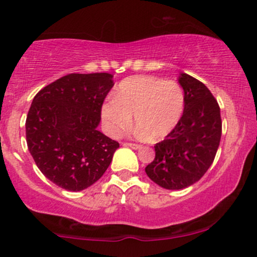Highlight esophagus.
<instances>
[{"label":"esophagus","instance_id":"34e87169","mask_svg":"<svg viewBox=\"0 0 257 257\" xmlns=\"http://www.w3.org/2000/svg\"><path fill=\"white\" fill-rule=\"evenodd\" d=\"M124 145H126V147L132 148V149H134V150H138V149H140V148H142V145L134 144V143H125Z\"/></svg>","mask_w":257,"mask_h":257}]
</instances>
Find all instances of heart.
<instances>
[{
  "label": "heart",
  "mask_w": 257,
  "mask_h": 257,
  "mask_svg": "<svg viewBox=\"0 0 257 257\" xmlns=\"http://www.w3.org/2000/svg\"><path fill=\"white\" fill-rule=\"evenodd\" d=\"M185 94L180 83L156 76H132L115 87L113 99L102 106L107 131L118 137L132 124L138 134L149 140H161L176 128L183 113Z\"/></svg>",
  "instance_id": "heart-1"
}]
</instances>
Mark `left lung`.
<instances>
[{
	"instance_id": "8db88e82",
	"label": "left lung",
	"mask_w": 257,
	"mask_h": 257,
	"mask_svg": "<svg viewBox=\"0 0 257 257\" xmlns=\"http://www.w3.org/2000/svg\"><path fill=\"white\" fill-rule=\"evenodd\" d=\"M178 82L185 92L176 128L155 144V159L145 167L150 180L166 190H182L201 180L212 165L221 137L220 108L204 83L187 74Z\"/></svg>"
}]
</instances>
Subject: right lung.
Here are the masks:
<instances>
[{
	"mask_svg": "<svg viewBox=\"0 0 257 257\" xmlns=\"http://www.w3.org/2000/svg\"><path fill=\"white\" fill-rule=\"evenodd\" d=\"M112 79L107 72L69 74L33 98L26 120L28 150L42 174L64 190L93 185L119 148L97 131Z\"/></svg>",
	"mask_w": 257,
	"mask_h": 257,
	"instance_id": "right-lung-1",
	"label": "right lung"
}]
</instances>
